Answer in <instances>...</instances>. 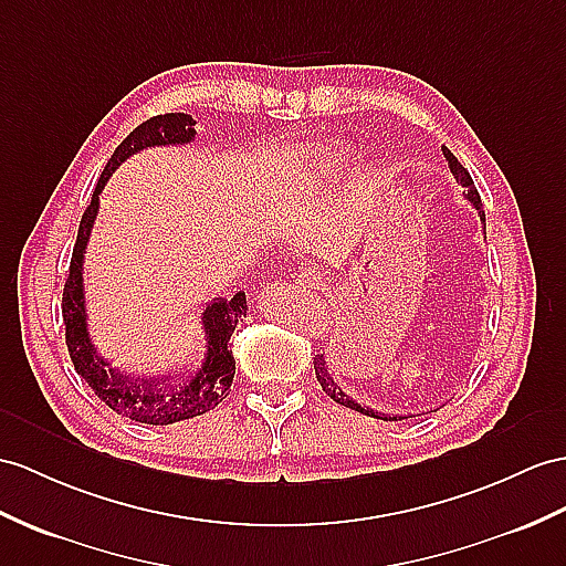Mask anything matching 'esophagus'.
<instances>
[{
    "mask_svg": "<svg viewBox=\"0 0 566 566\" xmlns=\"http://www.w3.org/2000/svg\"><path fill=\"white\" fill-rule=\"evenodd\" d=\"M295 279H297L300 285L312 287V285H319L322 283V273L316 271V269H302V271L295 273Z\"/></svg>",
    "mask_w": 566,
    "mask_h": 566,
    "instance_id": "esophagus-1",
    "label": "esophagus"
}]
</instances>
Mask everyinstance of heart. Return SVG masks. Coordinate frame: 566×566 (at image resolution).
Listing matches in <instances>:
<instances>
[{
	"instance_id": "obj_1",
	"label": "heart",
	"mask_w": 566,
	"mask_h": 566,
	"mask_svg": "<svg viewBox=\"0 0 566 566\" xmlns=\"http://www.w3.org/2000/svg\"><path fill=\"white\" fill-rule=\"evenodd\" d=\"M316 163H319L322 172H343L353 163V154L348 146L331 144V146L319 148V154H316Z\"/></svg>"
}]
</instances>
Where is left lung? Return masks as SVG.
I'll return each mask as SVG.
<instances>
[{
  "label": "left lung",
  "mask_w": 566,
  "mask_h": 566,
  "mask_svg": "<svg viewBox=\"0 0 566 566\" xmlns=\"http://www.w3.org/2000/svg\"><path fill=\"white\" fill-rule=\"evenodd\" d=\"M444 156H447V160H449V168H451V172L457 175L459 182H461V185L468 189V191H465V199L471 201V206H473V209L478 211L480 220H482V223H485V211H482V201H480V195H478V189H475V185H473L471 175H468V170H465L463 165L457 160V156H453L449 148H444ZM314 371H316V381L322 384L324 394H326L328 398H334L336 403L346 406V408H350V410L363 412V416L377 418V420H403V416H387V412L371 410L369 406L357 403L355 398H350L346 391H343V389L338 387V381H336L334 377H331V371H328V365H326V357H324V355H316V357H314Z\"/></svg>",
  "instance_id": "left-lung-1"
}]
</instances>
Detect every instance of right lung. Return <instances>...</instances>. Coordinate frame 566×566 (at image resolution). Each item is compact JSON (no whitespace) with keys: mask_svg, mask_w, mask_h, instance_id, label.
<instances>
[{"mask_svg":"<svg viewBox=\"0 0 566 566\" xmlns=\"http://www.w3.org/2000/svg\"><path fill=\"white\" fill-rule=\"evenodd\" d=\"M195 124L197 122L191 119V115L185 113L150 117L144 124H139V127L115 148V154L109 156L105 170L101 172L98 185H95L88 209L84 218H81L72 266H69V279L62 295L66 348L76 371L84 377V381L107 408H113L117 416L129 418L134 422L172 424L179 420L203 416V412L213 410L223 401L230 391L232 377H235V357H232L228 343L238 322L242 316H247L244 293H235L230 300L216 297L206 305L201 314L206 353L203 363L195 375H182V371H179V375L168 371V375L160 377L127 375V371L115 369L98 350H95L88 334L84 256L95 216H98L101 209V191L105 189L107 179L113 177L119 165L134 154H142L144 148L185 146L195 142Z\"/></svg>","mask_w":566,"mask_h":566,"instance_id":"1","label":"right lung"}]
</instances>
